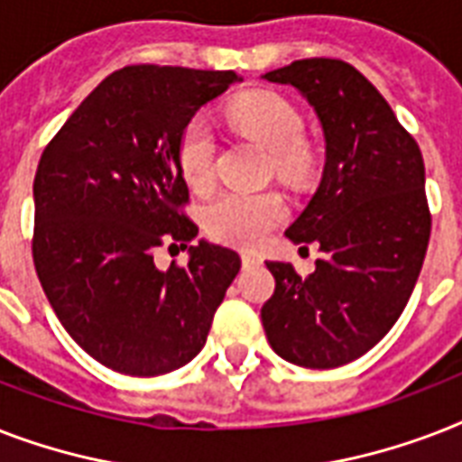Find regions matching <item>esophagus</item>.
<instances>
[{"instance_id": "obj_1", "label": "esophagus", "mask_w": 462, "mask_h": 462, "mask_svg": "<svg viewBox=\"0 0 462 462\" xmlns=\"http://www.w3.org/2000/svg\"><path fill=\"white\" fill-rule=\"evenodd\" d=\"M259 263H261L259 254H254V252L242 254V266L245 268H254V266H259Z\"/></svg>"}]
</instances>
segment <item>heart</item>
<instances>
[{
    "mask_svg": "<svg viewBox=\"0 0 462 462\" xmlns=\"http://www.w3.org/2000/svg\"><path fill=\"white\" fill-rule=\"evenodd\" d=\"M225 115L249 139L271 151L278 174L295 180L307 170L309 148L302 141V115L275 90H249L232 97ZM213 134L203 119H191L181 129L180 155L184 180L206 189L213 180ZM285 216V203L273 191H225L206 210V227L213 237L237 246H254Z\"/></svg>",
    "mask_w": 462,
    "mask_h": 462,
    "instance_id": "b5f03b06",
    "label": "heart"
}]
</instances>
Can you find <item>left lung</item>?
<instances>
[{
    "mask_svg": "<svg viewBox=\"0 0 462 462\" xmlns=\"http://www.w3.org/2000/svg\"><path fill=\"white\" fill-rule=\"evenodd\" d=\"M261 79L300 90L323 141L319 189L285 230L292 245H319L316 271L266 261L275 292L261 321L275 355L307 369H333L369 352L415 290L430 245L420 146L379 90L347 61L297 60Z\"/></svg>",
    "mask_w": 462,
    "mask_h": 462,
    "instance_id": "8db88e82",
    "label": "left lung"
}]
</instances>
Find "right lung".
<instances>
[{
  "label": "right lung",
  "mask_w": 462,
  "mask_h": 462,
  "mask_svg": "<svg viewBox=\"0 0 462 462\" xmlns=\"http://www.w3.org/2000/svg\"><path fill=\"white\" fill-rule=\"evenodd\" d=\"M242 81L235 71L125 67L100 81L40 158L32 261L67 333L107 369L174 372L201 352L239 254L199 239L181 213V129ZM189 249L160 272V245Z\"/></svg>",
  "instance_id": "right-lung-1"
}]
</instances>
